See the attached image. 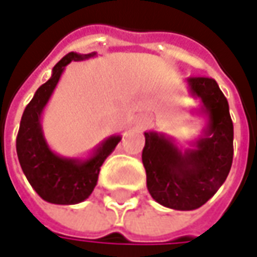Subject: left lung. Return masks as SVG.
Here are the masks:
<instances>
[{"instance_id": "obj_1", "label": "left lung", "mask_w": 257, "mask_h": 257, "mask_svg": "<svg viewBox=\"0 0 257 257\" xmlns=\"http://www.w3.org/2000/svg\"><path fill=\"white\" fill-rule=\"evenodd\" d=\"M188 83L209 114V136L198 141L195 150L181 153L163 136L144 133L141 156L151 197L178 211L197 209L213 197L233 160V123L225 94L212 77L191 76Z\"/></svg>"}]
</instances>
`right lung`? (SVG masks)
Returning <instances> with one entry per match:
<instances>
[{
  "instance_id": "1",
  "label": "right lung",
  "mask_w": 257,
  "mask_h": 257,
  "mask_svg": "<svg viewBox=\"0 0 257 257\" xmlns=\"http://www.w3.org/2000/svg\"><path fill=\"white\" fill-rule=\"evenodd\" d=\"M92 55L94 53L77 55L70 52L62 58L53 68L52 77L36 90L21 118L17 136V154L21 168L38 195L51 204L73 205L89 198L96 187L103 161L121 140L118 136L110 137L84 163L60 158L48 149L44 140L39 118L63 68L72 60L86 59Z\"/></svg>"
}]
</instances>
